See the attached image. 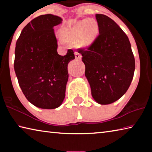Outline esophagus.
Here are the masks:
<instances>
[{"mask_svg": "<svg viewBox=\"0 0 152 152\" xmlns=\"http://www.w3.org/2000/svg\"><path fill=\"white\" fill-rule=\"evenodd\" d=\"M74 53H75V57H76V60H80L81 58H82V56H81L80 53L79 52H78V51H76V52Z\"/></svg>", "mask_w": 152, "mask_h": 152, "instance_id": "esophagus-1", "label": "esophagus"}]
</instances>
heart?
Instances as JSON below:
<instances>
[{"instance_id": "obj_1", "label": "heart", "mask_w": 152, "mask_h": 152, "mask_svg": "<svg viewBox=\"0 0 152 152\" xmlns=\"http://www.w3.org/2000/svg\"><path fill=\"white\" fill-rule=\"evenodd\" d=\"M99 33V24L93 19H84L76 23L66 31L68 39H76L78 46L88 48L93 44Z\"/></svg>"}]
</instances>
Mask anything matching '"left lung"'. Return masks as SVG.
<instances>
[{"instance_id": "8db88e82", "label": "left lung", "mask_w": 152, "mask_h": 152, "mask_svg": "<svg viewBox=\"0 0 152 152\" xmlns=\"http://www.w3.org/2000/svg\"><path fill=\"white\" fill-rule=\"evenodd\" d=\"M99 35L87 50H79L85 65V76L97 103L109 104L119 100L129 87L135 58L128 37L114 20L96 14Z\"/></svg>"}]
</instances>
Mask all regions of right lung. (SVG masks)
I'll return each mask as SVG.
<instances>
[{"label":"right lung","mask_w":152,"mask_h":152,"mask_svg":"<svg viewBox=\"0 0 152 152\" xmlns=\"http://www.w3.org/2000/svg\"><path fill=\"white\" fill-rule=\"evenodd\" d=\"M62 22L51 14L35 18L22 30L16 43L14 69L26 99L40 109H53L62 104L68 80V64L75 59L68 50L57 51L53 27Z\"/></svg>","instance_id":"right-lung-1"}]
</instances>
